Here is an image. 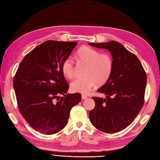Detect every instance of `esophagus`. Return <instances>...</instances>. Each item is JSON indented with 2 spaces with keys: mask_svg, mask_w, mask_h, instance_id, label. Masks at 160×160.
I'll return each mask as SVG.
<instances>
[{
  "mask_svg": "<svg viewBox=\"0 0 160 160\" xmlns=\"http://www.w3.org/2000/svg\"><path fill=\"white\" fill-rule=\"evenodd\" d=\"M81 98H82V99H86L87 98H88V97H87L85 95H81Z\"/></svg>",
  "mask_w": 160,
  "mask_h": 160,
  "instance_id": "34e87169",
  "label": "esophagus"
}]
</instances>
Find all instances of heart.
Returning <instances> with one entry per match:
<instances>
[{
    "mask_svg": "<svg viewBox=\"0 0 160 160\" xmlns=\"http://www.w3.org/2000/svg\"><path fill=\"white\" fill-rule=\"evenodd\" d=\"M77 60L87 64L83 77L75 79L71 83L72 91L82 94H88L95 85H103L107 81L113 69V61L108 54L101 52L90 47H83L78 51L76 55ZM63 75L68 79L75 76L74 62L68 58L62 65Z\"/></svg>",
    "mask_w": 160,
    "mask_h": 160,
    "instance_id": "heart-1",
    "label": "heart"
}]
</instances>
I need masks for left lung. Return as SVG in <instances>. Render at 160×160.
Returning a JSON list of instances; mask_svg holds the SVG:
<instances>
[{"mask_svg":"<svg viewBox=\"0 0 160 160\" xmlns=\"http://www.w3.org/2000/svg\"><path fill=\"white\" fill-rule=\"evenodd\" d=\"M89 45L108 50L113 59L109 78L98 89L106 98H93L95 106L89 113L90 121L101 132H119L132 123L143 107L146 73L136 55L119 42Z\"/></svg>","mask_w":160,"mask_h":160,"instance_id":"left-lung-1","label":"left lung"}]
</instances>
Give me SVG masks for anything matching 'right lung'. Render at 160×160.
Segmentation results:
<instances>
[{
  "instance_id": "obj_1",
  "label": "right lung",
  "mask_w": 160,
  "mask_h": 160,
  "mask_svg": "<svg viewBox=\"0 0 160 160\" xmlns=\"http://www.w3.org/2000/svg\"><path fill=\"white\" fill-rule=\"evenodd\" d=\"M77 45L47 41L28 52L18 66L13 80L18 109L39 133L60 132L68 123L71 108L81 100L80 93L65 95L69 85L62 72V63Z\"/></svg>"
}]
</instances>
